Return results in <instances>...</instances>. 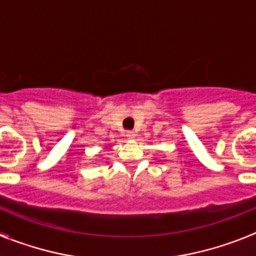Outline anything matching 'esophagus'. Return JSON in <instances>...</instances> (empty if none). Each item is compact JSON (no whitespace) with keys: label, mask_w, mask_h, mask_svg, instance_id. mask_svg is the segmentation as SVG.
Instances as JSON below:
<instances>
[{"label":"esophagus","mask_w":256,"mask_h":256,"mask_svg":"<svg viewBox=\"0 0 256 256\" xmlns=\"http://www.w3.org/2000/svg\"><path fill=\"white\" fill-rule=\"evenodd\" d=\"M126 138H128V140H134L136 133L132 132V130H128V132L126 133Z\"/></svg>","instance_id":"1"}]
</instances>
